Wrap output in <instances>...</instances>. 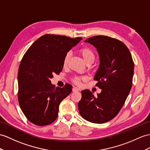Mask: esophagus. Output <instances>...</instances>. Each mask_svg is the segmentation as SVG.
Segmentation results:
<instances>
[{
    "instance_id": "obj_1",
    "label": "esophagus",
    "mask_w": 150,
    "mask_h": 150,
    "mask_svg": "<svg viewBox=\"0 0 150 150\" xmlns=\"http://www.w3.org/2000/svg\"><path fill=\"white\" fill-rule=\"evenodd\" d=\"M79 91V89L78 88H76V87H74L72 88V92H78Z\"/></svg>"
}]
</instances>
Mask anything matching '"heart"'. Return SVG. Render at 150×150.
<instances>
[{"label": "heart", "mask_w": 150, "mask_h": 150, "mask_svg": "<svg viewBox=\"0 0 150 150\" xmlns=\"http://www.w3.org/2000/svg\"><path fill=\"white\" fill-rule=\"evenodd\" d=\"M80 54H81V56L83 57V59L85 61L86 63L89 61H94L95 57H96L93 51L88 47H82V48L80 50ZM70 57H71V52H67L66 54H65L64 58V65H67L68 64L69 59H70ZM83 79H84V78L76 77L73 79V81H74L75 83L78 84V85H79L80 82H81V81Z\"/></svg>", "instance_id": "1"}]
</instances>
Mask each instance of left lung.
Masks as SVG:
<instances>
[{
  "label": "left lung",
  "instance_id": "left-lung-1",
  "mask_svg": "<svg viewBox=\"0 0 150 150\" xmlns=\"http://www.w3.org/2000/svg\"><path fill=\"white\" fill-rule=\"evenodd\" d=\"M96 47L100 64L94 76L102 90L97 96L81 91L78 109L88 122L103 123L114 118L122 109L132 88L134 64L126 45L119 40L97 35L85 41Z\"/></svg>",
  "mask_w": 150,
  "mask_h": 150
}]
</instances>
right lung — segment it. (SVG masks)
<instances>
[{
  "instance_id": "obj_1",
  "label": "right lung",
  "mask_w": 150,
  "mask_h": 150,
  "mask_svg": "<svg viewBox=\"0 0 150 150\" xmlns=\"http://www.w3.org/2000/svg\"><path fill=\"white\" fill-rule=\"evenodd\" d=\"M81 39L46 34L25 53L18 69V96L21 111L31 123L45 126L57 119L59 105L72 86L55 87L50 79L62 71L65 54Z\"/></svg>"
}]
</instances>
